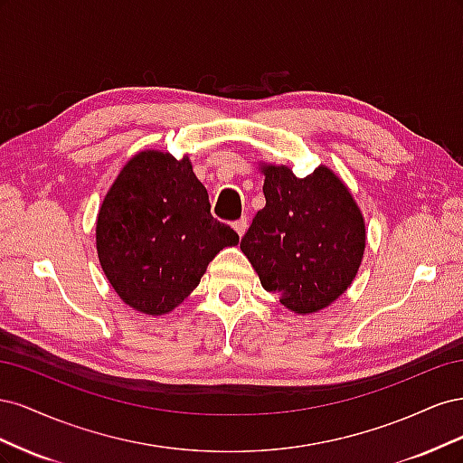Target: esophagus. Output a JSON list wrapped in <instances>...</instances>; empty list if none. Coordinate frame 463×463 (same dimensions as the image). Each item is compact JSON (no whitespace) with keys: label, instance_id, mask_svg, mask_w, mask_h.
I'll return each instance as SVG.
<instances>
[{"label":"esophagus","instance_id":"esophagus-1","mask_svg":"<svg viewBox=\"0 0 463 463\" xmlns=\"http://www.w3.org/2000/svg\"><path fill=\"white\" fill-rule=\"evenodd\" d=\"M247 226H249V220L245 216H241L240 220L233 222V228H235L237 233H240V237H243V233L247 232Z\"/></svg>","mask_w":463,"mask_h":463}]
</instances>
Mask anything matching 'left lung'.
<instances>
[{
	"mask_svg": "<svg viewBox=\"0 0 463 463\" xmlns=\"http://www.w3.org/2000/svg\"><path fill=\"white\" fill-rule=\"evenodd\" d=\"M266 204L241 240V250L266 291L288 309H325L352 284L365 250V223L352 193L328 167L296 177L264 165Z\"/></svg>",
	"mask_w": 463,
	"mask_h": 463,
	"instance_id": "1",
	"label": "left lung"
}]
</instances>
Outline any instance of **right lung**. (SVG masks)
Here are the masks:
<instances>
[{"instance_id": "right-lung-1", "label": "right lung", "mask_w": 463, "mask_h": 463, "mask_svg": "<svg viewBox=\"0 0 463 463\" xmlns=\"http://www.w3.org/2000/svg\"><path fill=\"white\" fill-rule=\"evenodd\" d=\"M240 243L210 214L189 158L146 150L119 172L98 213L96 249L118 296L146 315L170 313L223 247Z\"/></svg>"}]
</instances>
